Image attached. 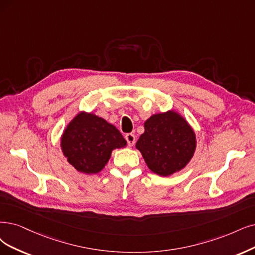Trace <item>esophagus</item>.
I'll return each mask as SVG.
<instances>
[{
	"label": "esophagus",
	"instance_id": "obj_1",
	"mask_svg": "<svg viewBox=\"0 0 255 255\" xmlns=\"http://www.w3.org/2000/svg\"><path fill=\"white\" fill-rule=\"evenodd\" d=\"M125 138L127 140V144H128L129 147H132L134 145V143H135V136H134V134L127 133L125 135Z\"/></svg>",
	"mask_w": 255,
	"mask_h": 255
}]
</instances>
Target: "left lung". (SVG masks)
<instances>
[{
  "label": "left lung",
  "instance_id": "8db88e82",
  "mask_svg": "<svg viewBox=\"0 0 255 255\" xmlns=\"http://www.w3.org/2000/svg\"><path fill=\"white\" fill-rule=\"evenodd\" d=\"M145 131L136 142L152 172L169 176L182 170L191 161L196 137L188 122L174 110L156 113L144 124Z\"/></svg>",
  "mask_w": 255,
  "mask_h": 255
}]
</instances>
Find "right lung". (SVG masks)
<instances>
[{
	"instance_id": "1",
	"label": "right lung",
	"mask_w": 255,
	"mask_h": 255,
	"mask_svg": "<svg viewBox=\"0 0 255 255\" xmlns=\"http://www.w3.org/2000/svg\"><path fill=\"white\" fill-rule=\"evenodd\" d=\"M126 145L116 126L87 112L78 113L61 137L62 151L68 163L86 174L99 173L108 163L112 150Z\"/></svg>"
}]
</instances>
